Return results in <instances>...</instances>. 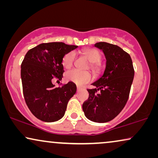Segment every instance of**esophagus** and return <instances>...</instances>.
I'll list each match as a JSON object with an SVG mask.
<instances>
[{"label": "esophagus", "mask_w": 158, "mask_h": 158, "mask_svg": "<svg viewBox=\"0 0 158 158\" xmlns=\"http://www.w3.org/2000/svg\"><path fill=\"white\" fill-rule=\"evenodd\" d=\"M82 89V87L81 86H80V85H77V91H79V90H81Z\"/></svg>", "instance_id": "esophagus-1"}]
</instances>
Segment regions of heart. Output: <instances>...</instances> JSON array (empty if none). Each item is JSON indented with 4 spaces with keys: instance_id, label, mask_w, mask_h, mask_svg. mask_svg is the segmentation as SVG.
<instances>
[{
    "instance_id": "b5f03b06",
    "label": "heart",
    "mask_w": 158,
    "mask_h": 158,
    "mask_svg": "<svg viewBox=\"0 0 158 158\" xmlns=\"http://www.w3.org/2000/svg\"><path fill=\"white\" fill-rule=\"evenodd\" d=\"M83 53L87 56L90 61V69L95 73H98L101 70V64L99 62L101 60V54L96 49L90 48L84 50ZM75 52L74 51L69 52L62 57V63L64 68L67 69L71 68L75 62ZM66 79L73 82L77 85H83L92 81L91 73L88 71H81L77 69H73L68 71L65 75Z\"/></svg>"
}]
</instances>
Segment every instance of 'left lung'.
<instances>
[{
  "instance_id": "obj_1",
  "label": "left lung",
  "mask_w": 158,
  "mask_h": 158,
  "mask_svg": "<svg viewBox=\"0 0 158 158\" xmlns=\"http://www.w3.org/2000/svg\"><path fill=\"white\" fill-rule=\"evenodd\" d=\"M94 46L103 50L106 66L102 76L92 83L96 88L88 89L89 97L83 110L89 120L105 123L114 119L126 105L135 70L130 55L117 45L98 42Z\"/></svg>"
}]
</instances>
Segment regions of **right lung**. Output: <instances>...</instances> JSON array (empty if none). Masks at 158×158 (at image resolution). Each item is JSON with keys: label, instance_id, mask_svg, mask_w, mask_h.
<instances>
[{"label": "right lung", "instance_id": "add662e5", "mask_svg": "<svg viewBox=\"0 0 158 158\" xmlns=\"http://www.w3.org/2000/svg\"><path fill=\"white\" fill-rule=\"evenodd\" d=\"M77 46L63 42L42 43L29 49L21 65L23 94L34 116L45 122L63 117L67 105L76 93V85L68 82L55 87L52 82L61 81L63 56Z\"/></svg>", "mask_w": 158, "mask_h": 158}]
</instances>
